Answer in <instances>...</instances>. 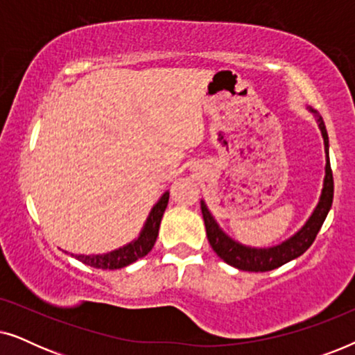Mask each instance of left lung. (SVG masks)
Listing matches in <instances>:
<instances>
[{"mask_svg": "<svg viewBox=\"0 0 355 355\" xmlns=\"http://www.w3.org/2000/svg\"><path fill=\"white\" fill-rule=\"evenodd\" d=\"M320 129H322L323 140H324V150H327V174H324V184L322 197L317 208H315L313 215L310 216L302 230H300L294 237L289 241L283 242L281 245L271 247V249H250V247L241 245L237 242L231 241L220 227H218L216 221L213 220L210 211L207 210L205 203L202 202V215L203 221H205L207 227V237L210 242L211 249L216 252V255L221 260H225L227 265L239 268L242 271H270L278 268V266L288 263V261L297 259L313 244L315 237H317L320 227H322L324 218H327L329 208L333 203V192H334V182H333V171L331 164H329L328 158V134L324 129V123L322 116H318Z\"/></svg>", "mask_w": 355, "mask_h": 355, "instance_id": "obj_1", "label": "left lung"}]
</instances>
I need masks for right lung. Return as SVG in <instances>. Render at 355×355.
<instances>
[{"label": "right lung", "instance_id": "obj_1", "mask_svg": "<svg viewBox=\"0 0 355 355\" xmlns=\"http://www.w3.org/2000/svg\"><path fill=\"white\" fill-rule=\"evenodd\" d=\"M168 200H169V192L164 193V196L159 198L157 205L153 207L142 234H140L139 239L134 241L132 244L125 245L123 249L110 252V254H105V255H76V259L82 261V263L94 266V268H100V270H119L130 263H134V261H137L139 259H142V257L147 255L148 252L153 249L155 241H157L158 237L162 216L168 207Z\"/></svg>", "mask_w": 355, "mask_h": 355}]
</instances>
